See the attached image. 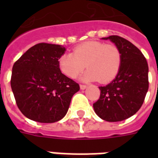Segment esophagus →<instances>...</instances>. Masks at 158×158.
I'll list each match as a JSON object with an SVG mask.
<instances>
[{"label": "esophagus", "instance_id": "esophagus-1", "mask_svg": "<svg viewBox=\"0 0 158 158\" xmlns=\"http://www.w3.org/2000/svg\"><path fill=\"white\" fill-rule=\"evenodd\" d=\"M79 87H80V89L84 90V89H85L87 88V85H84V84H80V85H79Z\"/></svg>", "mask_w": 158, "mask_h": 158}]
</instances>
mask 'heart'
Returning a JSON list of instances; mask_svg holds the SVG:
<instances>
[{
  "mask_svg": "<svg viewBox=\"0 0 158 158\" xmlns=\"http://www.w3.org/2000/svg\"><path fill=\"white\" fill-rule=\"evenodd\" d=\"M122 55L115 44L99 41H88L76 46L73 52L64 53L58 60L60 70L70 79H75L87 66L81 77L84 81L107 84L120 71Z\"/></svg>",
  "mask_w": 158,
  "mask_h": 158,
  "instance_id": "obj_1",
  "label": "heart"
}]
</instances>
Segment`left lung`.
I'll list each match as a JSON object with an SVG mask.
<instances>
[{
	"label": "left lung",
	"instance_id": "obj_1",
	"mask_svg": "<svg viewBox=\"0 0 158 158\" xmlns=\"http://www.w3.org/2000/svg\"><path fill=\"white\" fill-rule=\"evenodd\" d=\"M102 39H109L120 48L122 61L115 79L99 87L100 98L94 108L106 121H121L135 115L144 102L148 90V65L139 49L125 38L112 35Z\"/></svg>",
	"mask_w": 158,
	"mask_h": 158
}]
</instances>
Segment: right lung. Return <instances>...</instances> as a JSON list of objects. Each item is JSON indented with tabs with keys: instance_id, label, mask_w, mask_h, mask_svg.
I'll list each match as a JSON object with an SVG mask.
<instances>
[{
	"instance_id": "obj_1",
	"label": "right lung",
	"mask_w": 158,
	"mask_h": 158,
	"mask_svg": "<svg viewBox=\"0 0 158 158\" xmlns=\"http://www.w3.org/2000/svg\"><path fill=\"white\" fill-rule=\"evenodd\" d=\"M64 51L60 45L38 43L15 62L11 89L19 109L28 119L53 123L66 115L79 85L60 70L58 60Z\"/></svg>"
}]
</instances>
